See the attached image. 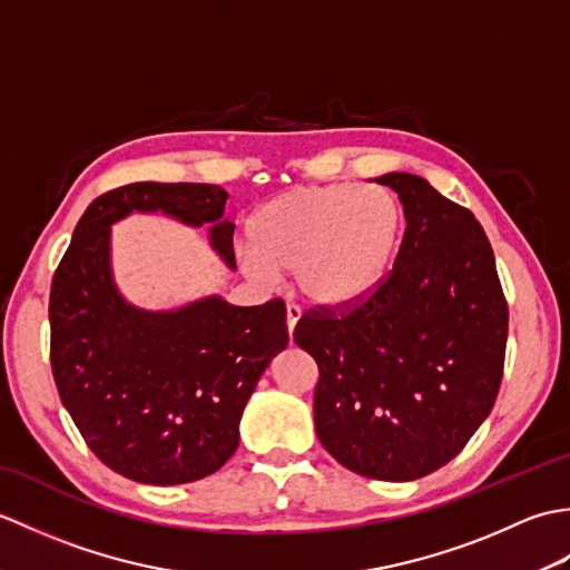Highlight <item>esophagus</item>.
I'll return each mask as SVG.
<instances>
[{"instance_id":"esophagus-1","label":"esophagus","mask_w":570,"mask_h":570,"mask_svg":"<svg viewBox=\"0 0 570 570\" xmlns=\"http://www.w3.org/2000/svg\"><path fill=\"white\" fill-rule=\"evenodd\" d=\"M298 318H301V308L294 306V304H288L286 306V328H288V333H294Z\"/></svg>"}]
</instances>
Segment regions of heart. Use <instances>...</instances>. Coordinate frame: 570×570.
I'll return each instance as SVG.
<instances>
[{
  "instance_id": "b5f03b06",
  "label": "heart",
  "mask_w": 570,
  "mask_h": 570,
  "mask_svg": "<svg viewBox=\"0 0 570 570\" xmlns=\"http://www.w3.org/2000/svg\"><path fill=\"white\" fill-rule=\"evenodd\" d=\"M404 213L386 188L308 186L266 200L249 217L242 269L254 278L292 272L298 292L341 306L377 286L402 239Z\"/></svg>"
}]
</instances>
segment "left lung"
I'll return each mask as SVG.
<instances>
[{
	"label": "left lung",
	"mask_w": 570,
	"mask_h": 570,
	"mask_svg": "<svg viewBox=\"0 0 570 570\" xmlns=\"http://www.w3.org/2000/svg\"><path fill=\"white\" fill-rule=\"evenodd\" d=\"M374 180L404 205L394 269L353 308L306 313L294 341L318 362L325 451L357 475L409 482L453 460L490 416L510 313L475 215L421 176Z\"/></svg>",
	"instance_id": "obj_1"
}]
</instances>
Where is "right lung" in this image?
Instances as JSON below:
<instances>
[{
  "instance_id": "right-lung-1",
  "label": "right lung",
  "mask_w": 570,
  "mask_h": 570,
  "mask_svg": "<svg viewBox=\"0 0 570 570\" xmlns=\"http://www.w3.org/2000/svg\"><path fill=\"white\" fill-rule=\"evenodd\" d=\"M227 190L210 184H129L88 205L51 284V367L60 402L107 468L144 485H180L220 470L264 370L288 345L286 308L233 306L210 294L139 308L117 288L112 225L161 213L208 227L235 269Z\"/></svg>"
}]
</instances>
